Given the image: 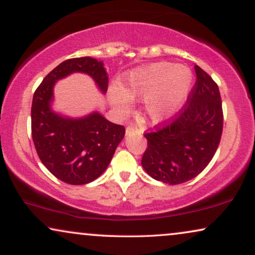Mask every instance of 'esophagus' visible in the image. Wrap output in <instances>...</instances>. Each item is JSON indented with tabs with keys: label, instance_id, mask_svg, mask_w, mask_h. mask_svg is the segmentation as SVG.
Returning <instances> with one entry per match:
<instances>
[{
	"label": "esophagus",
	"instance_id": "obj_1",
	"mask_svg": "<svg viewBox=\"0 0 255 255\" xmlns=\"http://www.w3.org/2000/svg\"><path fill=\"white\" fill-rule=\"evenodd\" d=\"M126 131H127L128 135L134 134V133L141 134V133H143V128H142V127L138 128V127H136V126H134V125H129L127 128H126Z\"/></svg>",
	"mask_w": 255,
	"mask_h": 255
}]
</instances>
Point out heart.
<instances>
[{"label": "heart", "mask_w": 255, "mask_h": 255, "mask_svg": "<svg viewBox=\"0 0 255 255\" xmlns=\"http://www.w3.org/2000/svg\"><path fill=\"white\" fill-rule=\"evenodd\" d=\"M193 76L184 65L152 63L131 70L122 79L121 88L111 93L121 107L130 106V98H143L145 112L156 122L168 120L181 110L192 90Z\"/></svg>", "instance_id": "b5f03b06"}]
</instances>
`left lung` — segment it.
<instances>
[{"label":"left lung","instance_id":"obj_1","mask_svg":"<svg viewBox=\"0 0 255 255\" xmlns=\"http://www.w3.org/2000/svg\"><path fill=\"white\" fill-rule=\"evenodd\" d=\"M195 71V86L181 111L144 134L148 145L142 167L156 181L167 184H181L201 174L222 137L224 117L218 85L198 65Z\"/></svg>","mask_w":255,"mask_h":255}]
</instances>
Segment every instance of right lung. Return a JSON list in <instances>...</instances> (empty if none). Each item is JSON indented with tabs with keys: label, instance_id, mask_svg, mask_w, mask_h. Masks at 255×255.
Returning <instances> with one entry per match:
<instances>
[{
	"label": "right lung",
	"instance_id": "1",
	"mask_svg": "<svg viewBox=\"0 0 255 255\" xmlns=\"http://www.w3.org/2000/svg\"><path fill=\"white\" fill-rule=\"evenodd\" d=\"M74 72L91 76L101 92L106 93L108 76L103 62L81 57L60 63L33 94L31 134L37 154L47 170L67 184L81 185L94 181L106 170L126 129L98 112L72 119L51 110L56 81Z\"/></svg>",
	"mask_w": 255,
	"mask_h": 255
}]
</instances>
